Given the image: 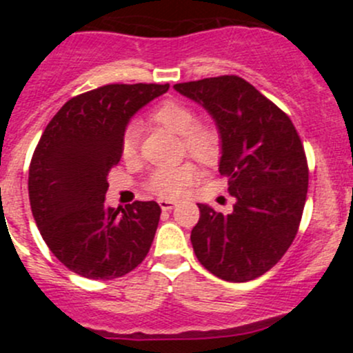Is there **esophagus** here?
<instances>
[{"label":"esophagus","mask_w":353,"mask_h":353,"mask_svg":"<svg viewBox=\"0 0 353 353\" xmlns=\"http://www.w3.org/2000/svg\"><path fill=\"white\" fill-rule=\"evenodd\" d=\"M159 205H160V208L163 210V212H170V210L176 206V201H170V199H160Z\"/></svg>","instance_id":"esophagus-1"}]
</instances>
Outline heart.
I'll return each instance as SVG.
<instances>
[{
	"instance_id": "1",
	"label": "heart",
	"mask_w": 353,
	"mask_h": 353,
	"mask_svg": "<svg viewBox=\"0 0 353 353\" xmlns=\"http://www.w3.org/2000/svg\"><path fill=\"white\" fill-rule=\"evenodd\" d=\"M152 123L165 128L183 138L184 152L203 165H215L222 155V134L210 123H198L193 108L179 101H163L150 112ZM138 154V128L134 124L124 130L121 138V157L133 160ZM198 179V170L186 162L177 167H162L150 174L147 190L165 199L179 198Z\"/></svg>"
}]
</instances>
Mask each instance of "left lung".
Returning a JSON list of instances; mask_svg holds the SVG:
<instances>
[{
	"instance_id": "8db88e82",
	"label": "left lung",
	"mask_w": 353,
	"mask_h": 353,
	"mask_svg": "<svg viewBox=\"0 0 353 353\" xmlns=\"http://www.w3.org/2000/svg\"><path fill=\"white\" fill-rule=\"evenodd\" d=\"M199 102L222 134L220 176L236 198L230 213L198 205L191 230L198 261L227 282H249L294 243L307 196L309 167L290 117L236 74L174 85Z\"/></svg>"
}]
</instances>
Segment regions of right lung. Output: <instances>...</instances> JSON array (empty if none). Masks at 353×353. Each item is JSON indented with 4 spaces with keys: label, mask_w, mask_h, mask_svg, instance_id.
<instances>
[{
    "label": "right lung",
    "mask_w": 353,
    "mask_h": 353,
    "mask_svg": "<svg viewBox=\"0 0 353 353\" xmlns=\"http://www.w3.org/2000/svg\"><path fill=\"white\" fill-rule=\"evenodd\" d=\"M169 83H110L70 99L49 121L28 167L32 215L52 254L77 275L114 280L133 272L154 243L155 201L105 205L130 117Z\"/></svg>",
    "instance_id": "1"
}]
</instances>
